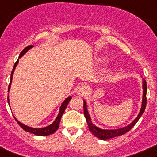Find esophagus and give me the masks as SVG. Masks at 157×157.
Segmentation results:
<instances>
[{
    "label": "esophagus",
    "instance_id": "1",
    "mask_svg": "<svg viewBox=\"0 0 157 157\" xmlns=\"http://www.w3.org/2000/svg\"><path fill=\"white\" fill-rule=\"evenodd\" d=\"M88 91V87L86 85H81L77 88V94L79 96L85 95Z\"/></svg>",
    "mask_w": 157,
    "mask_h": 157
}]
</instances>
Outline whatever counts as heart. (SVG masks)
I'll list each match as a JSON object with an SVG mask.
<instances>
[{"instance_id":"heart-1","label":"heart","mask_w":157,"mask_h":157,"mask_svg":"<svg viewBox=\"0 0 157 157\" xmlns=\"http://www.w3.org/2000/svg\"><path fill=\"white\" fill-rule=\"evenodd\" d=\"M109 60V57L107 56H99V57L98 58V63H106L107 61Z\"/></svg>"}]
</instances>
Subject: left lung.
I'll use <instances>...</instances> for the list:
<instances>
[{"instance_id": "obj_1", "label": "left lung", "mask_w": 157, "mask_h": 157, "mask_svg": "<svg viewBox=\"0 0 157 157\" xmlns=\"http://www.w3.org/2000/svg\"><path fill=\"white\" fill-rule=\"evenodd\" d=\"M142 89H143V96H142V103H141V110L139 112V114L138 116L135 118V120L132 122V123L129 124L128 126L123 128L120 129H116V130H104V129H101L95 126L94 123L91 121V118L89 114L88 109H87L86 102L85 101H83V110H84V115L86 119L87 124H88L89 130H90V132L94 134L95 137L100 138L101 140H106V139H110V138H115L117 136L123 135V134H126L128 132L130 129L132 128L134 125H135L141 115L143 114V112H145V106H146V92H147V85H146V81L143 78V83H142Z\"/></svg>"}]
</instances>
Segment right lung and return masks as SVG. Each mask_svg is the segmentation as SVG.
I'll return each instance as SVG.
<instances>
[{"label":"right lung","instance_id":"add662e5","mask_svg":"<svg viewBox=\"0 0 157 157\" xmlns=\"http://www.w3.org/2000/svg\"><path fill=\"white\" fill-rule=\"evenodd\" d=\"M32 47H33V45H29V46L26 47V48H25L24 49H23V50L20 52V54H19V59H17V61H16V63H15V64H14L13 69H12V73H11V81H10V84H9V86H8V92H9V90H10V87H11V84H12V76H13L14 71H15V69H16V67L17 66L18 63H19V58H21L22 56H23V55H24V54L27 52V51L30 50ZM71 97L70 96V97L67 98L66 99L63 101V102L62 103L61 106H60V108H59V114H58V116H56V120H54V122L52 123V124H50L49 126H47V127H43V128H33V127H28V126L24 125V124H23L22 123H20L19 120H16V117H14V118H15V120L17 121L18 124H19V125L20 126V127H21L22 128L25 130V131L32 133V134H35V135H38V136L49 135V134H53V133L55 132L56 130H57L58 127H59V122H60V120H61L62 116H63V112H64L65 109H66L67 106V105H68L69 101H71ZM8 104H9V98H8Z\"/></svg>","mask_w":157,"mask_h":157}]
</instances>
